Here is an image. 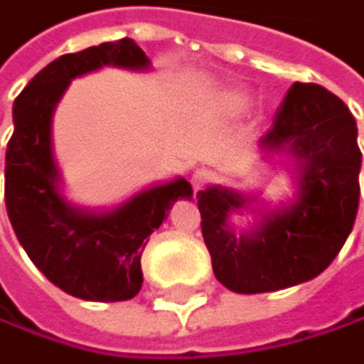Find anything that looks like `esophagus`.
<instances>
[{"mask_svg":"<svg viewBox=\"0 0 364 364\" xmlns=\"http://www.w3.org/2000/svg\"><path fill=\"white\" fill-rule=\"evenodd\" d=\"M211 180H213V175H211V171H207V168H198V171L191 175V184H193V189H196V191H203Z\"/></svg>","mask_w":364,"mask_h":364,"instance_id":"34e87169","label":"esophagus"}]
</instances>
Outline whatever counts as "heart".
<instances>
[{
    "instance_id": "obj_1",
    "label": "heart",
    "mask_w": 364,
    "mask_h": 364,
    "mask_svg": "<svg viewBox=\"0 0 364 364\" xmlns=\"http://www.w3.org/2000/svg\"><path fill=\"white\" fill-rule=\"evenodd\" d=\"M218 103L225 112L238 114V112H245V109L255 103V96H252V92H247V90H227L225 94H220Z\"/></svg>"
}]
</instances>
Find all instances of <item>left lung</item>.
<instances>
[{"label": "left lung", "instance_id": "8db88e82", "mask_svg": "<svg viewBox=\"0 0 364 364\" xmlns=\"http://www.w3.org/2000/svg\"><path fill=\"white\" fill-rule=\"evenodd\" d=\"M259 153L288 157L293 200L270 207L261 196L227 186L196 196L213 274L243 295L290 288L324 272L351 234L360 198L355 119L320 85L295 82L288 90ZM232 213H255L257 220L236 230Z\"/></svg>", "mask_w": 364, "mask_h": 364}]
</instances>
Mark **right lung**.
<instances>
[{
	"label": "right lung",
	"mask_w": 364,
	"mask_h": 364,
	"mask_svg": "<svg viewBox=\"0 0 364 364\" xmlns=\"http://www.w3.org/2000/svg\"><path fill=\"white\" fill-rule=\"evenodd\" d=\"M103 67L146 71L151 60L137 42L123 38L55 58L28 80L13 103L4 196L17 241L53 286L87 301H126L144 284L146 238L178 200H191L193 189L175 178L103 211L65 198L51 141L53 112L71 80Z\"/></svg>",
	"instance_id": "right-lung-1"
}]
</instances>
